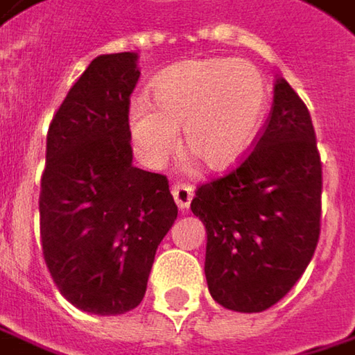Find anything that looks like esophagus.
<instances>
[{
	"mask_svg": "<svg viewBox=\"0 0 355 355\" xmlns=\"http://www.w3.org/2000/svg\"><path fill=\"white\" fill-rule=\"evenodd\" d=\"M193 195H195V189L191 184H187V182L173 184V197H175V201H177L178 209L180 211L189 209V205L193 201Z\"/></svg>",
	"mask_w": 355,
	"mask_h": 355,
	"instance_id": "obj_1",
	"label": "esophagus"
}]
</instances>
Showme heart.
Listing matches in <instances>:
<instances>
[{"label": "heart", "instance_id": "1", "mask_svg": "<svg viewBox=\"0 0 355 355\" xmlns=\"http://www.w3.org/2000/svg\"><path fill=\"white\" fill-rule=\"evenodd\" d=\"M152 105L130 110L132 140L146 164L160 166L178 144L209 171H227L254 144L268 110V83L248 60L203 58L166 69L150 85Z\"/></svg>", "mask_w": 355, "mask_h": 355}]
</instances>
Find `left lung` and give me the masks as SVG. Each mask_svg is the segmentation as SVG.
Wrapping results in <instances>:
<instances>
[{"mask_svg": "<svg viewBox=\"0 0 355 355\" xmlns=\"http://www.w3.org/2000/svg\"><path fill=\"white\" fill-rule=\"evenodd\" d=\"M321 187L309 110L276 79L256 148L236 171L201 184L191 203L207 230L205 276L219 305L260 313L295 286L319 242Z\"/></svg>", "mask_w": 355, "mask_h": 355, "instance_id": "left-lung-1", "label": "left lung"}]
</instances>
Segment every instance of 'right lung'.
Wrapping results in <instances>:
<instances>
[{
    "mask_svg": "<svg viewBox=\"0 0 355 355\" xmlns=\"http://www.w3.org/2000/svg\"><path fill=\"white\" fill-rule=\"evenodd\" d=\"M138 54L91 60L54 113L40 184V240L60 295L93 315L142 303L162 238L177 219L164 175L132 164L130 95Z\"/></svg>",
    "mask_w": 355,
    "mask_h": 355,
    "instance_id": "add662e5",
    "label": "right lung"
}]
</instances>
